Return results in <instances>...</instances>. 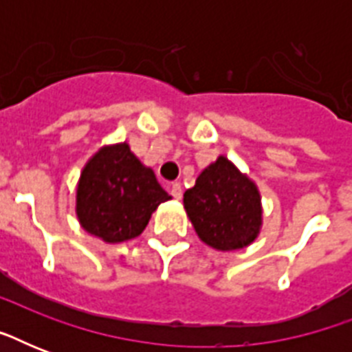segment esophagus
I'll list each match as a JSON object with an SVG mask.
<instances>
[{"label": "esophagus", "instance_id": "34e87169", "mask_svg": "<svg viewBox=\"0 0 352 352\" xmlns=\"http://www.w3.org/2000/svg\"><path fill=\"white\" fill-rule=\"evenodd\" d=\"M170 193H171V197L177 199V201H179V199H182V186H181V184H179V182H175V184H171Z\"/></svg>", "mask_w": 352, "mask_h": 352}]
</instances>
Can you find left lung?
Returning a JSON list of instances; mask_svg holds the SVG:
<instances>
[{
  "mask_svg": "<svg viewBox=\"0 0 352 352\" xmlns=\"http://www.w3.org/2000/svg\"><path fill=\"white\" fill-rule=\"evenodd\" d=\"M184 210L204 245L219 252L250 246L263 226L259 188L225 155L199 173L184 192Z\"/></svg>",
  "mask_w": 352,
  "mask_h": 352,
  "instance_id": "8db88e82",
  "label": "left lung"
}]
</instances>
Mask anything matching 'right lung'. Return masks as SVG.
Instances as JSON below:
<instances>
[{
  "label": "right lung",
  "mask_w": 352,
  "mask_h": 352,
  "mask_svg": "<svg viewBox=\"0 0 352 352\" xmlns=\"http://www.w3.org/2000/svg\"><path fill=\"white\" fill-rule=\"evenodd\" d=\"M170 199L129 144L117 142L102 146L82 168L74 212L87 234L117 245L142 234L151 214Z\"/></svg>",
  "instance_id": "add662e5"
}]
</instances>
